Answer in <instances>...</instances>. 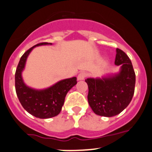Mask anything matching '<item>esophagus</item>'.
<instances>
[{
	"mask_svg": "<svg viewBox=\"0 0 152 152\" xmlns=\"http://www.w3.org/2000/svg\"><path fill=\"white\" fill-rule=\"evenodd\" d=\"M86 77V73L84 72H82L80 73H79V75H77V80H84L85 77Z\"/></svg>",
	"mask_w": 152,
	"mask_h": 152,
	"instance_id": "1",
	"label": "esophagus"
}]
</instances>
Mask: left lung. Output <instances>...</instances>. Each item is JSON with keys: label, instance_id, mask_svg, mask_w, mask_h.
Listing matches in <instances>:
<instances>
[{"label": "left lung", "instance_id": "left-lung-1", "mask_svg": "<svg viewBox=\"0 0 152 152\" xmlns=\"http://www.w3.org/2000/svg\"><path fill=\"white\" fill-rule=\"evenodd\" d=\"M115 65L120 72L102 78H87V99L93 112L112 117L123 111L131 102L135 88L136 75L131 60L123 50L116 48Z\"/></svg>", "mask_w": 152, "mask_h": 152}]
</instances>
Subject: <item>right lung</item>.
Returning a JSON list of instances; mask_svg holds the SVG:
<instances>
[{
  "label": "right lung",
  "mask_w": 152,
  "mask_h": 152,
  "mask_svg": "<svg viewBox=\"0 0 152 152\" xmlns=\"http://www.w3.org/2000/svg\"><path fill=\"white\" fill-rule=\"evenodd\" d=\"M52 45L42 42L27 50L21 56L15 75V91L20 103L26 111L37 118H48L60 113L67 92L77 83V77L65 79L47 89L38 90L26 86L21 77L29 53L36 46Z\"/></svg>",
  "instance_id": "right-lung-1"
}]
</instances>
